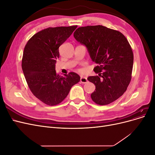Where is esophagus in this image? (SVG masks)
I'll use <instances>...</instances> for the list:
<instances>
[{
	"label": "esophagus",
	"mask_w": 155,
	"mask_h": 155,
	"mask_svg": "<svg viewBox=\"0 0 155 155\" xmlns=\"http://www.w3.org/2000/svg\"><path fill=\"white\" fill-rule=\"evenodd\" d=\"M80 81H81V83H87V81H88L87 78H85V77H81V78H80Z\"/></svg>",
	"instance_id": "obj_1"
}]
</instances>
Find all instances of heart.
Returning <instances> with one entry per match:
<instances>
[{"label":"heart","mask_w":155,"mask_h":155,"mask_svg":"<svg viewBox=\"0 0 155 155\" xmlns=\"http://www.w3.org/2000/svg\"><path fill=\"white\" fill-rule=\"evenodd\" d=\"M80 71H81V70H80Z\"/></svg>","instance_id":"1"}]
</instances>
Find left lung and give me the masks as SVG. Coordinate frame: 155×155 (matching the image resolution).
<instances>
[{
	"label": "left lung",
	"mask_w": 155,
	"mask_h": 155,
	"mask_svg": "<svg viewBox=\"0 0 155 155\" xmlns=\"http://www.w3.org/2000/svg\"><path fill=\"white\" fill-rule=\"evenodd\" d=\"M74 37L86 46L97 64L94 71L98 76L87 78L96 86L91 94L92 101L105 105L118 99L129 85L133 67V52L126 37L101 25L79 27Z\"/></svg>",
	"instance_id": "obj_1"
}]
</instances>
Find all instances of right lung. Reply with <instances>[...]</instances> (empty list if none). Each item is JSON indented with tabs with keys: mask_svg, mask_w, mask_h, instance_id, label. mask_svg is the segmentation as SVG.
I'll list each match as a JSON object with an SVG mask.
<instances>
[{
	"mask_svg": "<svg viewBox=\"0 0 155 155\" xmlns=\"http://www.w3.org/2000/svg\"><path fill=\"white\" fill-rule=\"evenodd\" d=\"M78 26L48 28L33 35L27 42L22 59V68L31 92L50 106L62 102L80 77L75 72L59 76L55 71L59 48Z\"/></svg>",
	"mask_w": 155,
	"mask_h": 155,
	"instance_id": "add662e5",
	"label": "right lung"
}]
</instances>
